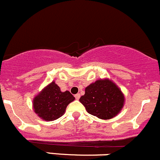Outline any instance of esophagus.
<instances>
[{
  "label": "esophagus",
  "instance_id": "obj_1",
  "mask_svg": "<svg viewBox=\"0 0 160 160\" xmlns=\"http://www.w3.org/2000/svg\"><path fill=\"white\" fill-rule=\"evenodd\" d=\"M80 94H75V98L77 99V100H79V99H80Z\"/></svg>",
  "mask_w": 160,
  "mask_h": 160
}]
</instances>
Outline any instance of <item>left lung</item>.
<instances>
[{
    "label": "left lung",
    "mask_w": 160,
    "mask_h": 160,
    "mask_svg": "<svg viewBox=\"0 0 160 160\" xmlns=\"http://www.w3.org/2000/svg\"><path fill=\"white\" fill-rule=\"evenodd\" d=\"M88 113L99 119H108L122 109L124 96L119 88L109 80H99L85 88L80 98Z\"/></svg>",
    "instance_id": "left-lung-1"
}]
</instances>
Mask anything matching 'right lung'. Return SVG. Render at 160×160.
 I'll use <instances>...</instances> for the list:
<instances>
[{
    "mask_svg": "<svg viewBox=\"0 0 160 160\" xmlns=\"http://www.w3.org/2000/svg\"><path fill=\"white\" fill-rule=\"evenodd\" d=\"M74 99L69 91L62 92L59 87L52 82L34 98V112L44 120L52 121L64 114L67 105Z\"/></svg>",
    "mask_w": 160,
    "mask_h": 160,
    "instance_id": "obj_1",
    "label": "right lung"
}]
</instances>
